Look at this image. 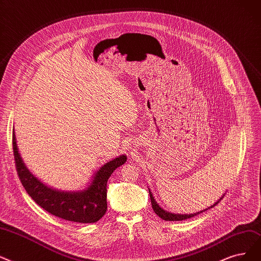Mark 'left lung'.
I'll use <instances>...</instances> for the list:
<instances>
[{"label": "left lung", "mask_w": 261, "mask_h": 261, "mask_svg": "<svg viewBox=\"0 0 261 261\" xmlns=\"http://www.w3.org/2000/svg\"><path fill=\"white\" fill-rule=\"evenodd\" d=\"M148 192H150L151 203H152V207H153V209H154L155 214H156L158 217H160V218L163 219V220H165V221H182V220H186V219L192 218V217H194V216H196V215H200L201 213L205 212V210H207V209H209V208H213L214 206H216L217 204H219V203H220V201H221L222 198H223V196H224V195H223L222 197H220V200H219L217 203H215L212 207H209V208H207V209L203 210V212L196 213V214H191V215H174V214H171V213L166 212V210H164L163 208H160V207H159V205L157 204V202L154 200V196H153V194L151 193V191L148 190Z\"/></svg>", "instance_id": "8db88e82"}]
</instances>
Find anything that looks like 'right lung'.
I'll return each mask as SVG.
<instances>
[{
    "label": "right lung",
    "instance_id": "1",
    "mask_svg": "<svg viewBox=\"0 0 261 261\" xmlns=\"http://www.w3.org/2000/svg\"><path fill=\"white\" fill-rule=\"evenodd\" d=\"M12 150L18 176L33 200L53 216L77 223H94L105 215L108 178L127 159L122 155L108 161L95 173L91 185L86 190L61 192L46 187L28 170L18 151L15 130L12 132Z\"/></svg>",
    "mask_w": 261,
    "mask_h": 261
}]
</instances>
